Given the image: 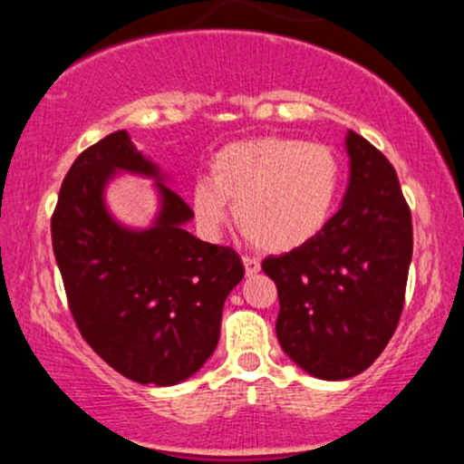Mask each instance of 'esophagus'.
I'll list each match as a JSON object with an SVG mask.
<instances>
[{"instance_id":"34e87169","label":"esophagus","mask_w":464,"mask_h":464,"mask_svg":"<svg viewBox=\"0 0 464 464\" xmlns=\"http://www.w3.org/2000/svg\"><path fill=\"white\" fill-rule=\"evenodd\" d=\"M242 264H244V270H246V276L257 275V273H259V268H262V266H259L257 259H255V257H248V255H244V257H242Z\"/></svg>"}]
</instances>
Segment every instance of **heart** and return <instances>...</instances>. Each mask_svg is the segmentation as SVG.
<instances>
[{
	"label": "heart",
	"instance_id": "1",
	"mask_svg": "<svg viewBox=\"0 0 464 464\" xmlns=\"http://www.w3.org/2000/svg\"><path fill=\"white\" fill-rule=\"evenodd\" d=\"M343 168L332 148L292 137L228 143L211 159V179L191 188V211L205 236L220 233L236 207L239 231L257 248L305 246L332 220Z\"/></svg>",
	"mask_w": 464,
	"mask_h": 464
}]
</instances>
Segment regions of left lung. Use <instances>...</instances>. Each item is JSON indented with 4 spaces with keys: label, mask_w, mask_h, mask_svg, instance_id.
<instances>
[{
    "label": "left lung",
    "mask_w": 464,
    "mask_h": 464,
    "mask_svg": "<svg viewBox=\"0 0 464 464\" xmlns=\"http://www.w3.org/2000/svg\"><path fill=\"white\" fill-rule=\"evenodd\" d=\"M343 207L305 246L266 257L276 284L281 349L321 380H347L380 358L406 301L412 216L392 163L349 130Z\"/></svg>",
    "instance_id": "8db88e82"
}]
</instances>
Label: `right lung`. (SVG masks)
<instances>
[{
  "mask_svg": "<svg viewBox=\"0 0 464 464\" xmlns=\"http://www.w3.org/2000/svg\"><path fill=\"white\" fill-rule=\"evenodd\" d=\"M115 169L157 177L126 130L80 152L52 214L54 257L89 347L132 382L172 386L214 353L244 266L233 248L185 231L194 211L165 183H157L163 207L152 228L117 225L102 200Z\"/></svg>",
  "mask_w": 464,
  "mask_h": 464,
  "instance_id": "1",
  "label": "right lung"
}]
</instances>
